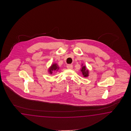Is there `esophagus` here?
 <instances>
[{"label":"esophagus","mask_w":131,"mask_h":131,"mask_svg":"<svg viewBox=\"0 0 131 131\" xmlns=\"http://www.w3.org/2000/svg\"><path fill=\"white\" fill-rule=\"evenodd\" d=\"M67 68L68 69H72L73 68V66L72 64H68L67 66Z\"/></svg>","instance_id":"1"}]
</instances>
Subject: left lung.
Returning <instances> with one entry per match:
<instances>
[{
  "label": "left lung",
  "instance_id": "obj_1",
  "mask_svg": "<svg viewBox=\"0 0 131 131\" xmlns=\"http://www.w3.org/2000/svg\"><path fill=\"white\" fill-rule=\"evenodd\" d=\"M81 71L82 72V74L84 77H88L89 76V70L86 68L85 66H84L83 64H81Z\"/></svg>",
  "mask_w": 131,
  "mask_h": 131
}]
</instances>
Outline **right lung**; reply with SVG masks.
Wrapping results in <instances>:
<instances>
[{
    "label": "right lung",
    "instance_id": "obj_1",
    "mask_svg": "<svg viewBox=\"0 0 131 131\" xmlns=\"http://www.w3.org/2000/svg\"><path fill=\"white\" fill-rule=\"evenodd\" d=\"M59 69V67L58 64H57V63H53L48 68V72H49V74H52L53 72L58 71Z\"/></svg>",
    "mask_w": 131,
    "mask_h": 131
}]
</instances>
